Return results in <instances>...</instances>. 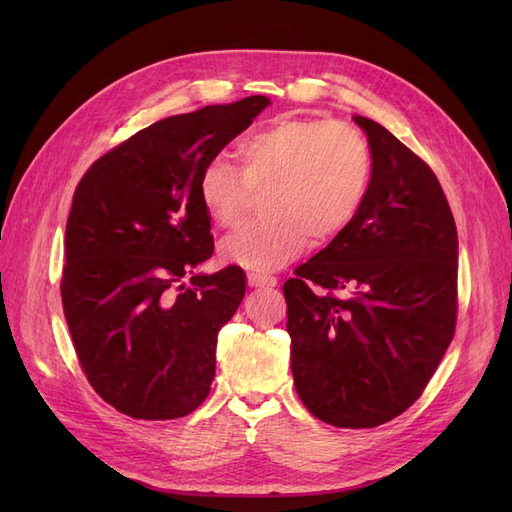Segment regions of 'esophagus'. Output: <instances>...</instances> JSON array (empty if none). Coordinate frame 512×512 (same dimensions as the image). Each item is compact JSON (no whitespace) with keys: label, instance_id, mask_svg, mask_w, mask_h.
I'll use <instances>...</instances> for the list:
<instances>
[{"label":"esophagus","instance_id":"1","mask_svg":"<svg viewBox=\"0 0 512 512\" xmlns=\"http://www.w3.org/2000/svg\"><path fill=\"white\" fill-rule=\"evenodd\" d=\"M247 284H250L252 288H275L277 277L265 275V273H250L247 275Z\"/></svg>","mask_w":512,"mask_h":512}]
</instances>
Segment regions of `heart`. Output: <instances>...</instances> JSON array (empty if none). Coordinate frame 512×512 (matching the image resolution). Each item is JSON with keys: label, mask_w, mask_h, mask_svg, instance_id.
<instances>
[{"label": "heart", "mask_w": 512, "mask_h": 512, "mask_svg": "<svg viewBox=\"0 0 512 512\" xmlns=\"http://www.w3.org/2000/svg\"><path fill=\"white\" fill-rule=\"evenodd\" d=\"M237 168L224 156L209 158L196 192L218 226H232L250 190H265V218L241 224L220 243L230 265L271 271L299 256L307 241L335 239L359 213L371 181V149L346 123L282 117L239 143Z\"/></svg>", "instance_id": "heart-1"}]
</instances>
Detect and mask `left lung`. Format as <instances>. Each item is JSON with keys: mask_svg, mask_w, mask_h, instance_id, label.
<instances>
[{"mask_svg": "<svg viewBox=\"0 0 512 512\" xmlns=\"http://www.w3.org/2000/svg\"><path fill=\"white\" fill-rule=\"evenodd\" d=\"M352 119L371 149L367 196L284 297L303 406L322 423L365 429L406 412L451 344L457 228L433 170L380 123Z\"/></svg>", "mask_w": 512, "mask_h": 512, "instance_id": "left-lung-1", "label": "left lung"}]
</instances>
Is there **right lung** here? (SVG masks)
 I'll return each mask as SVG.
<instances>
[{
    "instance_id": "add662e5",
    "label": "right lung",
    "mask_w": 512,
    "mask_h": 512,
    "mask_svg": "<svg viewBox=\"0 0 512 512\" xmlns=\"http://www.w3.org/2000/svg\"><path fill=\"white\" fill-rule=\"evenodd\" d=\"M269 104L250 96L151 123L91 164L74 192L61 303L89 384L121 414L181 418L211 391L245 273L194 275L213 254L196 181Z\"/></svg>"
}]
</instances>
